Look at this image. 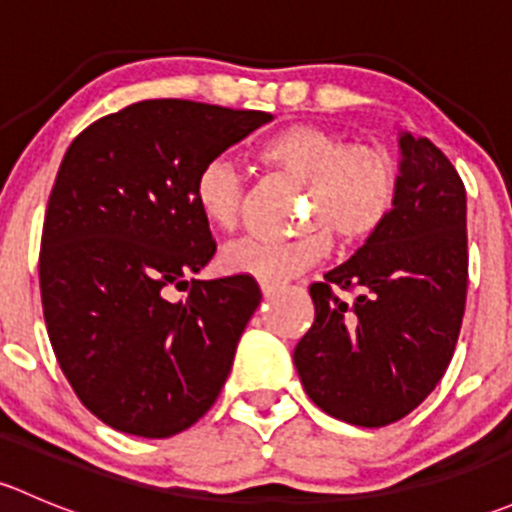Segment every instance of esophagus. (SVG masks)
<instances>
[{
  "instance_id": "esophagus-1",
  "label": "esophagus",
  "mask_w": 512,
  "mask_h": 512,
  "mask_svg": "<svg viewBox=\"0 0 512 512\" xmlns=\"http://www.w3.org/2000/svg\"><path fill=\"white\" fill-rule=\"evenodd\" d=\"M260 289L265 297H270V294H275L277 289H280V285H277V282H270V280H260Z\"/></svg>"
}]
</instances>
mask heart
Listing matches in <instances>:
<instances>
[{
	"label": "heart",
	"instance_id": "heart-1",
	"mask_svg": "<svg viewBox=\"0 0 512 512\" xmlns=\"http://www.w3.org/2000/svg\"><path fill=\"white\" fill-rule=\"evenodd\" d=\"M257 158L302 185V230L285 242L245 240L223 252V267L235 275L280 282L322 260L332 232L347 245L384 230L399 203V165L379 146L344 143L317 123H289L260 143ZM193 203L205 225L235 232L242 220L245 183L225 158L198 170Z\"/></svg>",
	"mask_w": 512,
	"mask_h": 512
}]
</instances>
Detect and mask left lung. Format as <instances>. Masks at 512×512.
<instances>
[{"label":"left lung","mask_w":512,"mask_h":512,"mask_svg":"<svg viewBox=\"0 0 512 512\" xmlns=\"http://www.w3.org/2000/svg\"><path fill=\"white\" fill-rule=\"evenodd\" d=\"M399 143L394 215L309 287L314 322L294 347L309 399L364 428L409 416L436 389L466 312V185L428 138L404 133ZM337 288L352 291L353 302Z\"/></svg>","instance_id":"left-lung-1"}]
</instances>
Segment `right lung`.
Listing matches in <instances>:
<instances>
[{"label":"right lung","mask_w":512,"mask_h":512,"mask_svg":"<svg viewBox=\"0 0 512 512\" xmlns=\"http://www.w3.org/2000/svg\"><path fill=\"white\" fill-rule=\"evenodd\" d=\"M270 118L138 101L84 128L61 160L41 230V307L61 371L106 426L168 438L218 399L262 292L250 275L190 277L218 250L193 183ZM170 286L184 299L170 303Z\"/></svg>","instance_id":"obj_1"}]
</instances>
